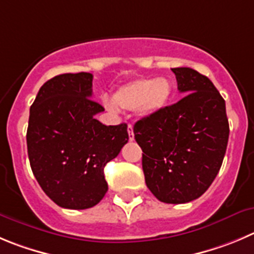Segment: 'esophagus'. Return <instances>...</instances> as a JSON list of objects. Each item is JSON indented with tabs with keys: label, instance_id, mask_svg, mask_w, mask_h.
Returning a JSON list of instances; mask_svg holds the SVG:
<instances>
[{
	"label": "esophagus",
	"instance_id": "obj_1",
	"mask_svg": "<svg viewBox=\"0 0 254 254\" xmlns=\"http://www.w3.org/2000/svg\"><path fill=\"white\" fill-rule=\"evenodd\" d=\"M127 134H129V140H134V131H132V125H127Z\"/></svg>",
	"mask_w": 254,
	"mask_h": 254
}]
</instances>
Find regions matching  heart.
Here are the masks:
<instances>
[{"mask_svg": "<svg viewBox=\"0 0 254 254\" xmlns=\"http://www.w3.org/2000/svg\"><path fill=\"white\" fill-rule=\"evenodd\" d=\"M173 96V85L167 79H141L127 82L116 90L111 109L140 110L144 115H153L165 109Z\"/></svg>", "mask_w": 254, "mask_h": 254, "instance_id": "heart-1", "label": "heart"}]
</instances>
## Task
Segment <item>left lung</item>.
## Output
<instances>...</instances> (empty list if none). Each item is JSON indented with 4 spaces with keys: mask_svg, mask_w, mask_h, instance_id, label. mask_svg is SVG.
Segmentation results:
<instances>
[{
    "mask_svg": "<svg viewBox=\"0 0 254 254\" xmlns=\"http://www.w3.org/2000/svg\"><path fill=\"white\" fill-rule=\"evenodd\" d=\"M183 99L134 125L143 150L149 190L160 202L182 204L210 187L226 154V101L207 76L190 67L172 68Z\"/></svg>",
    "mask_w": 254,
    "mask_h": 254,
    "instance_id": "1",
    "label": "left lung"
}]
</instances>
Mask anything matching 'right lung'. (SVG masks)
Wrapping results in <instances>:
<instances>
[{
    "mask_svg": "<svg viewBox=\"0 0 254 254\" xmlns=\"http://www.w3.org/2000/svg\"><path fill=\"white\" fill-rule=\"evenodd\" d=\"M91 96V73H63L42 85L30 109L31 169L46 195L67 209L100 202L108 191L104 168L129 140L127 124L95 119L104 108Z\"/></svg>",
    "mask_w": 254,
    "mask_h": 254,
    "instance_id": "1",
    "label": "right lung"
}]
</instances>
